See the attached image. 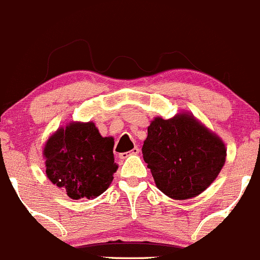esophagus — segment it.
<instances>
[{
    "label": "esophagus",
    "instance_id": "esophagus-1",
    "mask_svg": "<svg viewBox=\"0 0 260 260\" xmlns=\"http://www.w3.org/2000/svg\"><path fill=\"white\" fill-rule=\"evenodd\" d=\"M138 152H140V149L136 146V147H133V149L131 150L129 152H123V154H120V155H119V157H120V159H125V157H128L129 155H137Z\"/></svg>",
    "mask_w": 260,
    "mask_h": 260
}]
</instances>
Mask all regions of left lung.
I'll return each instance as SVG.
<instances>
[{"label":"left lung","mask_w":260,"mask_h":260,"mask_svg":"<svg viewBox=\"0 0 260 260\" xmlns=\"http://www.w3.org/2000/svg\"><path fill=\"white\" fill-rule=\"evenodd\" d=\"M155 185L168 198L187 200L207 190L225 163L222 138L190 111L155 116L142 146Z\"/></svg>","instance_id":"1"}]
</instances>
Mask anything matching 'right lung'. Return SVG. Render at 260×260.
<instances>
[{"label": "right lung", "instance_id": "add662e5", "mask_svg": "<svg viewBox=\"0 0 260 260\" xmlns=\"http://www.w3.org/2000/svg\"><path fill=\"white\" fill-rule=\"evenodd\" d=\"M114 138L103 137L93 122H70L47 138L42 149L46 174L73 200L96 199L113 182Z\"/></svg>", "mask_w": 260, "mask_h": 260}]
</instances>
